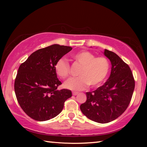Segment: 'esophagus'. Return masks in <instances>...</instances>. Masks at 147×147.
<instances>
[{
  "label": "esophagus",
  "instance_id": "esophagus-1",
  "mask_svg": "<svg viewBox=\"0 0 147 147\" xmlns=\"http://www.w3.org/2000/svg\"><path fill=\"white\" fill-rule=\"evenodd\" d=\"M73 95H76L78 93V92H73Z\"/></svg>",
  "mask_w": 147,
  "mask_h": 147
}]
</instances>
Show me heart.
<instances>
[{
    "label": "heart",
    "instance_id": "1",
    "mask_svg": "<svg viewBox=\"0 0 147 147\" xmlns=\"http://www.w3.org/2000/svg\"><path fill=\"white\" fill-rule=\"evenodd\" d=\"M72 59L82 67L78 72L80 76L71 78L64 83V86L73 90H82L90 85L95 88L100 86L107 78L110 70V62L104 56L95 57L88 51H81L71 55ZM59 77L65 80L70 76L71 68L67 61L64 59L58 60L54 66Z\"/></svg>",
    "mask_w": 147,
    "mask_h": 147
}]
</instances>
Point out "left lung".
Here are the masks:
<instances>
[{
  "label": "left lung",
  "instance_id": "8db88e82",
  "mask_svg": "<svg viewBox=\"0 0 147 147\" xmlns=\"http://www.w3.org/2000/svg\"><path fill=\"white\" fill-rule=\"evenodd\" d=\"M111 61V73L102 86L86 92V101L80 105L83 114L98 123H107L126 110L131 100L135 82L129 65L114 52L105 49Z\"/></svg>",
  "mask_w": 147,
  "mask_h": 147
}]
</instances>
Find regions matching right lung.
Returning a JSON list of instances; mask_svg holds the SVG:
<instances>
[{
	"mask_svg": "<svg viewBox=\"0 0 147 147\" xmlns=\"http://www.w3.org/2000/svg\"><path fill=\"white\" fill-rule=\"evenodd\" d=\"M72 50L68 46L54 44L34 52L18 69L14 82L18 102L23 111L38 121H47L62 111L71 91L59 90L62 83L55 71V64Z\"/></svg>",
	"mask_w": 147,
	"mask_h": 147,
	"instance_id": "right-lung-1",
	"label": "right lung"
}]
</instances>
